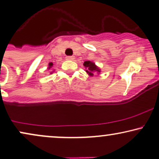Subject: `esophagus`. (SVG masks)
<instances>
[{
	"label": "esophagus",
	"mask_w": 159,
	"mask_h": 159,
	"mask_svg": "<svg viewBox=\"0 0 159 159\" xmlns=\"http://www.w3.org/2000/svg\"><path fill=\"white\" fill-rule=\"evenodd\" d=\"M66 59H67V60H71V61H73V60L75 59V56H66Z\"/></svg>",
	"instance_id": "1"
}]
</instances>
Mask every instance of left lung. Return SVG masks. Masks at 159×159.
<instances>
[{
    "mask_svg": "<svg viewBox=\"0 0 159 159\" xmlns=\"http://www.w3.org/2000/svg\"><path fill=\"white\" fill-rule=\"evenodd\" d=\"M84 66L86 69V72L90 76H93L94 72H97L98 73H100V70L99 69V67H98L94 62L90 61H84Z\"/></svg>",
    "mask_w": 159,
    "mask_h": 159,
    "instance_id": "1",
    "label": "left lung"
}]
</instances>
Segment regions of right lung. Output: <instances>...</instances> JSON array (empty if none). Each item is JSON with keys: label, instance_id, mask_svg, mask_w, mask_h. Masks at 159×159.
Segmentation results:
<instances>
[{"label": "right lung", "instance_id": "add662e5", "mask_svg": "<svg viewBox=\"0 0 159 159\" xmlns=\"http://www.w3.org/2000/svg\"><path fill=\"white\" fill-rule=\"evenodd\" d=\"M53 64L52 63V62H51V63H49L48 64V69H51V68L53 67Z\"/></svg>", "mask_w": 159, "mask_h": 159}]
</instances>
